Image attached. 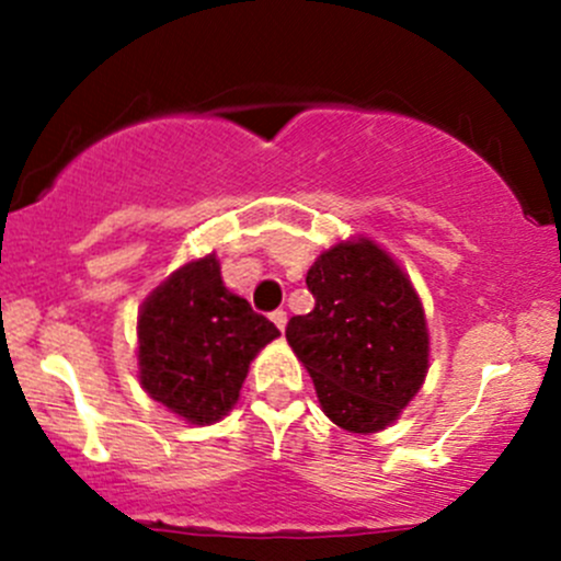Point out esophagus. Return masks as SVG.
I'll return each mask as SVG.
<instances>
[{
	"mask_svg": "<svg viewBox=\"0 0 561 561\" xmlns=\"http://www.w3.org/2000/svg\"><path fill=\"white\" fill-rule=\"evenodd\" d=\"M271 320H274V325L279 328V331H285V325H287V312H285V309H276V312H271Z\"/></svg>",
	"mask_w": 561,
	"mask_h": 561,
	"instance_id": "34e87169",
	"label": "esophagus"
}]
</instances>
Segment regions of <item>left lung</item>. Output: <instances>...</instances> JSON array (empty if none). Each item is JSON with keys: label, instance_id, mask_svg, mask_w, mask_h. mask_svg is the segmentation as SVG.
<instances>
[{"label": "left lung", "instance_id": "8db88e82", "mask_svg": "<svg viewBox=\"0 0 561 561\" xmlns=\"http://www.w3.org/2000/svg\"><path fill=\"white\" fill-rule=\"evenodd\" d=\"M314 309L287 322V342L336 426L371 434L423 386L428 333L404 271L371 241L336 244L309 268Z\"/></svg>", "mask_w": 561, "mask_h": 561}]
</instances>
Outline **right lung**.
<instances>
[{
    "label": "right lung",
    "instance_id": "add662e5",
    "mask_svg": "<svg viewBox=\"0 0 561 561\" xmlns=\"http://www.w3.org/2000/svg\"><path fill=\"white\" fill-rule=\"evenodd\" d=\"M279 336L222 285L214 254L179 268L138 317L140 386L184 421L214 423L239 401L249 360Z\"/></svg>",
    "mask_w": 561,
    "mask_h": 561
}]
</instances>
